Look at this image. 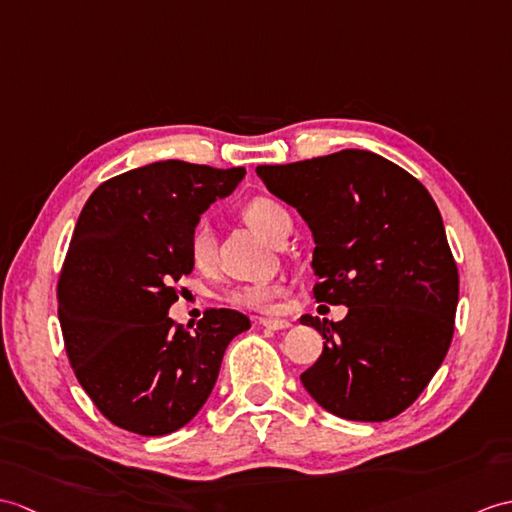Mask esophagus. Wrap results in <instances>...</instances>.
Listing matches in <instances>:
<instances>
[{
	"label": "esophagus",
	"mask_w": 512,
	"mask_h": 512,
	"mask_svg": "<svg viewBox=\"0 0 512 512\" xmlns=\"http://www.w3.org/2000/svg\"><path fill=\"white\" fill-rule=\"evenodd\" d=\"M259 325L266 327V329H272V331L292 327L290 320H283V318H259Z\"/></svg>",
	"instance_id": "1"
}]
</instances>
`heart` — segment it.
I'll use <instances>...</instances> for the list:
<instances>
[{
	"instance_id": "1",
	"label": "heart",
	"mask_w": 512,
	"mask_h": 512,
	"mask_svg": "<svg viewBox=\"0 0 512 512\" xmlns=\"http://www.w3.org/2000/svg\"><path fill=\"white\" fill-rule=\"evenodd\" d=\"M242 218L248 227H253L270 242H279L283 231L292 227L288 209L270 196H255L244 202ZM187 255L198 270L207 272L213 268V261H216V237H213V231L207 224H196L192 233H189ZM281 292L283 288L279 283L240 285V288L224 292V301L235 307H244V310H270V305L275 303L277 296H281Z\"/></svg>"
}]
</instances>
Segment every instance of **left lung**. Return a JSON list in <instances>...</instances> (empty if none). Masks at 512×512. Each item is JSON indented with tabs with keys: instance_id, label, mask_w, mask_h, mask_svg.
I'll list each match as a JSON object with an SVG mask.
<instances>
[{
	"instance_id": "8db88e82",
	"label": "left lung",
	"mask_w": 512,
	"mask_h": 512,
	"mask_svg": "<svg viewBox=\"0 0 512 512\" xmlns=\"http://www.w3.org/2000/svg\"><path fill=\"white\" fill-rule=\"evenodd\" d=\"M257 176L312 229L314 299L349 307L338 323L301 318L325 338L303 386L342 419L397 417L454 338L458 266L436 202L410 172L368 150L257 165Z\"/></svg>"
}]
</instances>
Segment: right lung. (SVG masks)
Segmentation results:
<instances>
[{"label":"right lung","instance_id":"right-lung-1","mask_svg":"<svg viewBox=\"0 0 512 512\" xmlns=\"http://www.w3.org/2000/svg\"><path fill=\"white\" fill-rule=\"evenodd\" d=\"M244 168L157 161L104 181L76 222L58 277V320L71 368L106 419L141 436L192 421L216 384L229 342L251 327L205 310L194 331L168 316L192 272L189 233Z\"/></svg>","mask_w":512,"mask_h":512}]
</instances>
